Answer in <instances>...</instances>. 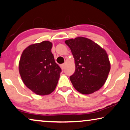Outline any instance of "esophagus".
Here are the masks:
<instances>
[{"mask_svg":"<svg viewBox=\"0 0 130 130\" xmlns=\"http://www.w3.org/2000/svg\"><path fill=\"white\" fill-rule=\"evenodd\" d=\"M65 66H66L65 63H63V64H61V68L63 69V70L65 68Z\"/></svg>","mask_w":130,"mask_h":130,"instance_id":"34e87169","label":"esophagus"}]
</instances>
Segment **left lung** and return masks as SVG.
<instances>
[{
    "label": "left lung",
    "instance_id": "obj_1",
    "mask_svg": "<svg viewBox=\"0 0 130 130\" xmlns=\"http://www.w3.org/2000/svg\"><path fill=\"white\" fill-rule=\"evenodd\" d=\"M65 43L75 61V72L70 76L74 88L86 95L98 90L105 83L111 69L106 51L85 37L70 39Z\"/></svg>",
    "mask_w": 130,
    "mask_h": 130
}]
</instances>
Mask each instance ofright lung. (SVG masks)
Masks as SVG:
<instances>
[{"label":"right lung","instance_id":"obj_1","mask_svg":"<svg viewBox=\"0 0 130 130\" xmlns=\"http://www.w3.org/2000/svg\"><path fill=\"white\" fill-rule=\"evenodd\" d=\"M52 45L48 41L30 45L23 51L19 60V71L23 82L39 95L54 91L61 72L51 53Z\"/></svg>","mask_w":130,"mask_h":130}]
</instances>
